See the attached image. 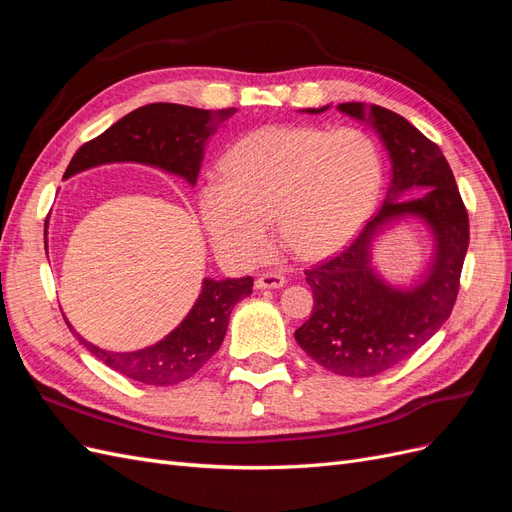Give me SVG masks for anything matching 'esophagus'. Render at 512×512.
I'll use <instances>...</instances> for the list:
<instances>
[{"mask_svg":"<svg viewBox=\"0 0 512 512\" xmlns=\"http://www.w3.org/2000/svg\"><path fill=\"white\" fill-rule=\"evenodd\" d=\"M256 290H267V288H284L286 286V277L280 273H265L260 275L254 282Z\"/></svg>","mask_w":512,"mask_h":512,"instance_id":"1","label":"esophagus"}]
</instances>
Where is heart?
Masks as SVG:
<instances>
[{"mask_svg":"<svg viewBox=\"0 0 512 512\" xmlns=\"http://www.w3.org/2000/svg\"><path fill=\"white\" fill-rule=\"evenodd\" d=\"M382 183V151L367 132L273 126L230 147L222 177L200 190V213L215 250L235 265L265 254L269 218L294 254L324 258L365 228Z\"/></svg>","mask_w":512,"mask_h":512,"instance_id":"b5f03b06","label":"heart"}]
</instances>
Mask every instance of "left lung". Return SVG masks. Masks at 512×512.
Listing matches in <instances>:
<instances>
[{
	"label": "left lung",
	"mask_w": 512,
	"mask_h": 512,
	"mask_svg": "<svg viewBox=\"0 0 512 512\" xmlns=\"http://www.w3.org/2000/svg\"><path fill=\"white\" fill-rule=\"evenodd\" d=\"M329 106L307 108V113L318 115ZM337 111L380 136L391 160V183L384 205L352 245L305 271L314 309L294 339L333 374L367 378L406 361L451 316L470 226L453 170L436 143L389 108L346 102ZM408 219L426 224L434 254L416 283L395 285L373 265V243L386 227Z\"/></svg>",
	"instance_id": "obj_1"
}]
</instances>
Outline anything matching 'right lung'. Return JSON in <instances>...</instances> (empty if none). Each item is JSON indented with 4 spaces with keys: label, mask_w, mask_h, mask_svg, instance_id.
Wrapping results in <instances>:
<instances>
[{
    "label": "right lung",
    "mask_w": 512,
    "mask_h": 512,
    "mask_svg": "<svg viewBox=\"0 0 512 512\" xmlns=\"http://www.w3.org/2000/svg\"><path fill=\"white\" fill-rule=\"evenodd\" d=\"M235 113L237 108L205 111V108L168 102L141 106L76 151L64 179L102 164L136 162L166 170L194 185L209 138ZM252 286V277H226V280L205 277L196 303L179 322V327L158 344L134 352L98 348L76 333L68 320L66 324L76 339L106 367L136 382L170 386L192 378L218 352L232 307L250 297Z\"/></svg>",
    "instance_id": "1"
}]
</instances>
